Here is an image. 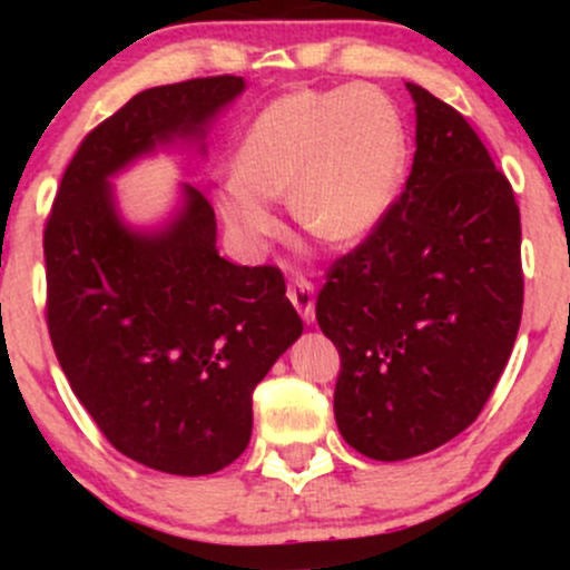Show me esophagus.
Returning <instances> with one entry per match:
<instances>
[{"label":"esophagus","mask_w":570,"mask_h":570,"mask_svg":"<svg viewBox=\"0 0 570 570\" xmlns=\"http://www.w3.org/2000/svg\"><path fill=\"white\" fill-rule=\"evenodd\" d=\"M289 299L292 305L297 307V313L303 316V322L311 324L313 316H316V292H313V284L305 276H294L289 284Z\"/></svg>","instance_id":"esophagus-1"}]
</instances>
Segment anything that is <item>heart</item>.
Wrapping results in <instances>:
<instances>
[{"instance_id": "b5f03b06", "label": "heart", "mask_w": 570, "mask_h": 570, "mask_svg": "<svg viewBox=\"0 0 570 570\" xmlns=\"http://www.w3.org/2000/svg\"><path fill=\"white\" fill-rule=\"evenodd\" d=\"M404 166L407 130L383 90L299 88L273 98L240 136L217 206L244 244H259L276 233L271 198L289 189L305 230L348 244L381 225Z\"/></svg>"}]
</instances>
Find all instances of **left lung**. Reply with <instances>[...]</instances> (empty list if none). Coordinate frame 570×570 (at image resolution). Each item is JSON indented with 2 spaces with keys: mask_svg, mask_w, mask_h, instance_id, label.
Here are the masks:
<instances>
[{
  "mask_svg": "<svg viewBox=\"0 0 570 570\" xmlns=\"http://www.w3.org/2000/svg\"><path fill=\"white\" fill-rule=\"evenodd\" d=\"M415 160L381 225L326 271L335 421L375 461L450 442L493 394L522 318L520 206L466 117L407 82Z\"/></svg>",
  "mask_w": 570,
  "mask_h": 570,
  "instance_id": "left-lung-1",
  "label": "left lung"
}]
</instances>
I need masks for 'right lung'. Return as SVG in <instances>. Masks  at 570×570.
I'll return each instance as SVG.
<instances>
[{"label":"right lung","mask_w":570,"mask_h":570,"mask_svg":"<svg viewBox=\"0 0 570 570\" xmlns=\"http://www.w3.org/2000/svg\"><path fill=\"white\" fill-rule=\"evenodd\" d=\"M244 90L233 75L160 85L90 130L45 222L50 343L115 450L166 474H214L252 440V394L303 335L273 265L217 252L214 206L185 185L166 230L117 219L109 176L174 136H203Z\"/></svg>","instance_id":"right-lung-1"}]
</instances>
